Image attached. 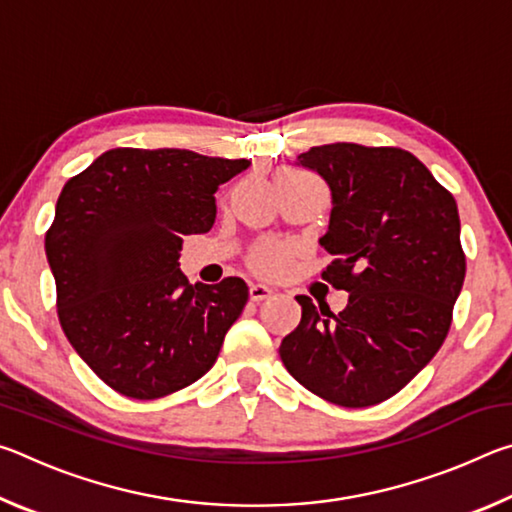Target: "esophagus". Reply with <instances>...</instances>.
I'll list each match as a JSON object with an SVG mask.
<instances>
[{
  "instance_id": "obj_1",
  "label": "esophagus",
  "mask_w": 512,
  "mask_h": 512,
  "mask_svg": "<svg viewBox=\"0 0 512 512\" xmlns=\"http://www.w3.org/2000/svg\"><path fill=\"white\" fill-rule=\"evenodd\" d=\"M273 296V289L266 287V284H250V300L262 302Z\"/></svg>"
}]
</instances>
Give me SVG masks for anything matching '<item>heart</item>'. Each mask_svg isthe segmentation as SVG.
<instances>
[{
    "mask_svg": "<svg viewBox=\"0 0 512 512\" xmlns=\"http://www.w3.org/2000/svg\"><path fill=\"white\" fill-rule=\"evenodd\" d=\"M284 173H293V171H284ZM253 262L259 271L264 273L282 271L284 264H287V248L280 244H266L257 250Z\"/></svg>",
    "mask_w": 512,
    "mask_h": 512,
    "instance_id": "b5f03b06",
    "label": "heart"
}]
</instances>
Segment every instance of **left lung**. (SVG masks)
<instances>
[{"mask_svg":"<svg viewBox=\"0 0 512 512\" xmlns=\"http://www.w3.org/2000/svg\"><path fill=\"white\" fill-rule=\"evenodd\" d=\"M332 194L323 271L339 314L307 296L280 357L307 391L348 409L393 397L440 350L465 280L454 196L413 153L336 142L300 153Z\"/></svg>","mask_w":512,"mask_h":512,"instance_id":"obj_1","label":"left lung"}]
</instances>
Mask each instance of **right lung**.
<instances>
[{"mask_svg": "<svg viewBox=\"0 0 512 512\" xmlns=\"http://www.w3.org/2000/svg\"><path fill=\"white\" fill-rule=\"evenodd\" d=\"M248 164L185 149H112L60 192L45 237L58 318L117 393L155 400L214 366L248 287L241 277L189 284L178 259L183 237L214 225L216 189Z\"/></svg>", "mask_w": 512, "mask_h": 512, "instance_id": "obj_1", "label": "right lung"}]
</instances>
